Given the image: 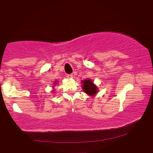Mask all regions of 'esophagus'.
Here are the masks:
<instances>
[{"label": "esophagus", "instance_id": "34e87169", "mask_svg": "<svg viewBox=\"0 0 153 153\" xmlns=\"http://www.w3.org/2000/svg\"><path fill=\"white\" fill-rule=\"evenodd\" d=\"M67 78H68V79L73 78V74H68V75H67Z\"/></svg>", "mask_w": 153, "mask_h": 153}]
</instances>
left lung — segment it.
<instances>
[{"instance_id":"obj_1","label":"left lung","mask_w":153,"mask_h":153,"mask_svg":"<svg viewBox=\"0 0 153 153\" xmlns=\"http://www.w3.org/2000/svg\"><path fill=\"white\" fill-rule=\"evenodd\" d=\"M83 83L82 89L88 95L94 96L98 92L97 87L93 83V81L90 79H85L81 81Z\"/></svg>"}]
</instances>
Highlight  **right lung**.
Masks as SVG:
<instances>
[{
	"mask_svg": "<svg viewBox=\"0 0 153 153\" xmlns=\"http://www.w3.org/2000/svg\"><path fill=\"white\" fill-rule=\"evenodd\" d=\"M56 83H57V81H56V82H55V83H54V84H56Z\"/></svg>",
	"mask_w": 153,
	"mask_h": 153,
	"instance_id": "right-lung-1",
	"label": "right lung"
}]
</instances>
